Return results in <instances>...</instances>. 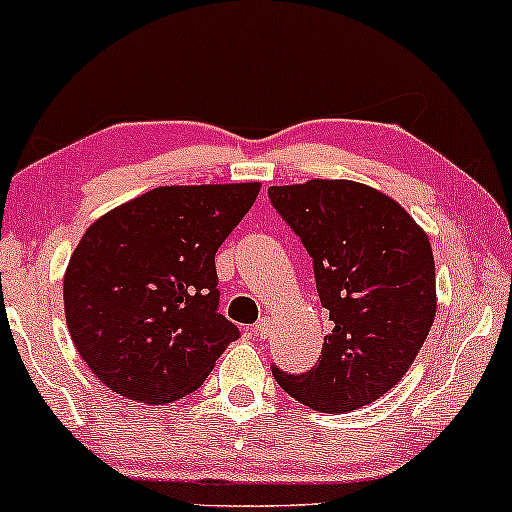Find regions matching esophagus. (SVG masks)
<instances>
[{
	"instance_id": "34e87169",
	"label": "esophagus",
	"mask_w": 512,
	"mask_h": 512,
	"mask_svg": "<svg viewBox=\"0 0 512 512\" xmlns=\"http://www.w3.org/2000/svg\"><path fill=\"white\" fill-rule=\"evenodd\" d=\"M270 327H272V320H270V317H261V320H258V322L254 324V331H256V336L265 338V336L270 334Z\"/></svg>"
}]
</instances>
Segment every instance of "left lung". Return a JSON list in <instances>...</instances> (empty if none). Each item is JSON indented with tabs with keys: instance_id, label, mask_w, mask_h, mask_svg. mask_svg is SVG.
Returning a JSON list of instances; mask_svg holds the SVG:
<instances>
[{
	"instance_id": "8db88e82",
	"label": "left lung",
	"mask_w": 512,
	"mask_h": 512,
	"mask_svg": "<svg viewBox=\"0 0 512 512\" xmlns=\"http://www.w3.org/2000/svg\"><path fill=\"white\" fill-rule=\"evenodd\" d=\"M268 197L313 258L334 322L305 374L272 364L284 393L324 414L360 409L395 388L433 327L428 235L395 199L355 181L270 185Z\"/></svg>"
}]
</instances>
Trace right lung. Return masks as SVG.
I'll list each match as a JSON object with an SVG mask.
<instances>
[{"label":"right lung","instance_id":"add662e5","mask_svg":"<svg viewBox=\"0 0 512 512\" xmlns=\"http://www.w3.org/2000/svg\"><path fill=\"white\" fill-rule=\"evenodd\" d=\"M261 183L164 185L86 228L63 280L77 353L112 393H195L240 329L218 313L216 251Z\"/></svg>","mask_w":512,"mask_h":512}]
</instances>
